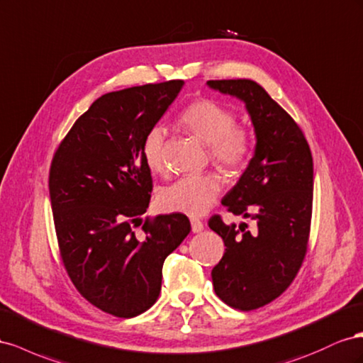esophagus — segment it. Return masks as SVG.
I'll use <instances>...</instances> for the list:
<instances>
[{
	"mask_svg": "<svg viewBox=\"0 0 363 363\" xmlns=\"http://www.w3.org/2000/svg\"><path fill=\"white\" fill-rule=\"evenodd\" d=\"M203 230V223L199 219H191V231L201 233Z\"/></svg>",
	"mask_w": 363,
	"mask_h": 363,
	"instance_id": "1",
	"label": "esophagus"
}]
</instances>
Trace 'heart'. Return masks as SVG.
I'll list each match as a JSON object with an SVG mask.
<instances>
[{
  "instance_id": "b5f03b06",
  "label": "heart",
  "mask_w": 363,
  "mask_h": 363,
  "mask_svg": "<svg viewBox=\"0 0 363 363\" xmlns=\"http://www.w3.org/2000/svg\"><path fill=\"white\" fill-rule=\"evenodd\" d=\"M179 121L203 143L210 144L211 158L223 167L235 170L247 161L252 149L251 132L235 124V113L219 101L202 99L184 109ZM143 157L153 172L164 170V130L153 128L143 143ZM223 190V179L214 172L185 174L160 193L165 211L202 216Z\"/></svg>"
}]
</instances>
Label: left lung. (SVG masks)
Instances as JSON below:
<instances>
[{"instance_id": "obj_1", "label": "left lung", "mask_w": 363, "mask_h": 363, "mask_svg": "<svg viewBox=\"0 0 363 363\" xmlns=\"http://www.w3.org/2000/svg\"><path fill=\"white\" fill-rule=\"evenodd\" d=\"M211 89L242 100L255 132L254 157L222 203L247 225L208 226L226 246L213 267L214 292L239 310L274 301L291 286L307 252L313 203V160L295 120L254 80H208Z\"/></svg>"}]
</instances>
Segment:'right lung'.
Here are the masks:
<instances>
[{"label": "right lung", "instance_id": "right-lung-1", "mask_svg": "<svg viewBox=\"0 0 363 363\" xmlns=\"http://www.w3.org/2000/svg\"><path fill=\"white\" fill-rule=\"evenodd\" d=\"M184 80L133 86L97 99L59 144L48 189L62 262L80 295L106 313L133 318L161 291L162 264L191 231L187 216L146 213L152 176L143 143Z\"/></svg>", "mask_w": 363, "mask_h": 363}]
</instances>
